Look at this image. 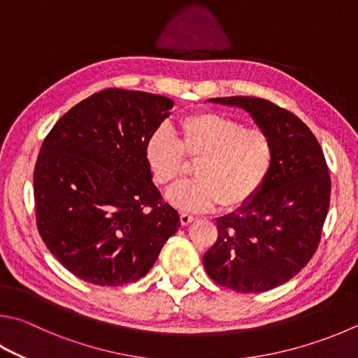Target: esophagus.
<instances>
[{
    "mask_svg": "<svg viewBox=\"0 0 358 358\" xmlns=\"http://www.w3.org/2000/svg\"><path fill=\"white\" fill-rule=\"evenodd\" d=\"M194 220V216H191V214H187V213H180V222H181V225H189L191 222Z\"/></svg>",
    "mask_w": 358,
    "mask_h": 358,
    "instance_id": "1",
    "label": "esophagus"
}]
</instances>
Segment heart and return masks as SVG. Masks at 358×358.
<instances>
[{
  "label": "heart",
  "mask_w": 358,
  "mask_h": 358,
  "mask_svg": "<svg viewBox=\"0 0 358 358\" xmlns=\"http://www.w3.org/2000/svg\"><path fill=\"white\" fill-rule=\"evenodd\" d=\"M180 138L167 127L153 129L144 157L155 183L167 186L186 172V159H197V178L175 185L171 203L205 211L219 203L222 211L238 210L257 196L269 178L275 148L262 128H247L235 117L219 113L186 115L178 123Z\"/></svg>",
  "instance_id": "obj_1"
}]
</instances>
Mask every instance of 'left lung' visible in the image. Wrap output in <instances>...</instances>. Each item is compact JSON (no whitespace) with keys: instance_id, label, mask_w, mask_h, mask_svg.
<instances>
[{"instance_id":"1","label":"left lung","mask_w":358,"mask_h":358,"mask_svg":"<svg viewBox=\"0 0 358 358\" xmlns=\"http://www.w3.org/2000/svg\"><path fill=\"white\" fill-rule=\"evenodd\" d=\"M214 103L250 113L275 148L274 166L255 197L219 217L217 239L203 255L206 274L236 292H264L291 280L320 245L330 203V173L322 148L297 115L255 96Z\"/></svg>"}]
</instances>
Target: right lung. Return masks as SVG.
Masks as SVG:
<instances>
[{
    "mask_svg": "<svg viewBox=\"0 0 358 358\" xmlns=\"http://www.w3.org/2000/svg\"><path fill=\"white\" fill-rule=\"evenodd\" d=\"M167 96L105 89L51 128L34 167L38 235L71 274L101 287L144 277L180 227L144 157Z\"/></svg>",
    "mask_w": 358,
    "mask_h": 358,
    "instance_id": "right-lung-1",
    "label": "right lung"
}]
</instances>
